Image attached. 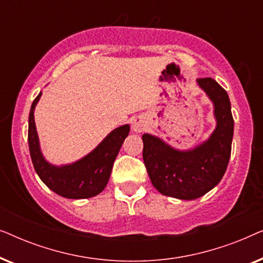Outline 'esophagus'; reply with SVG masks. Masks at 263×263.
<instances>
[{"instance_id": "esophagus-1", "label": "esophagus", "mask_w": 263, "mask_h": 263, "mask_svg": "<svg viewBox=\"0 0 263 263\" xmlns=\"http://www.w3.org/2000/svg\"><path fill=\"white\" fill-rule=\"evenodd\" d=\"M132 128L135 133H140L143 130V128H145V123H143V121L141 120V118L136 117L132 122Z\"/></svg>"}]
</instances>
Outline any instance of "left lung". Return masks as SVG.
Here are the masks:
<instances>
[{"label": "left lung", "mask_w": 263, "mask_h": 263, "mask_svg": "<svg viewBox=\"0 0 263 263\" xmlns=\"http://www.w3.org/2000/svg\"><path fill=\"white\" fill-rule=\"evenodd\" d=\"M197 84L214 104L217 127L210 139L189 151L172 148L163 140L142 135L143 163L154 188L163 195L194 200L213 189L228 167L233 138V117L228 93L212 78Z\"/></svg>", "instance_id": "1"}]
</instances>
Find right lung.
<instances>
[{"label":"right lung","instance_id":"add662e5","mask_svg":"<svg viewBox=\"0 0 263 263\" xmlns=\"http://www.w3.org/2000/svg\"><path fill=\"white\" fill-rule=\"evenodd\" d=\"M42 92L31 105L28 117V147L32 163L39 178L59 195L67 199H88L102 193L109 182L114 161L130 130L128 124L110 133L91 153L69 165L55 166L43 157L34 123V107Z\"/></svg>","mask_w":263,"mask_h":263}]
</instances>
